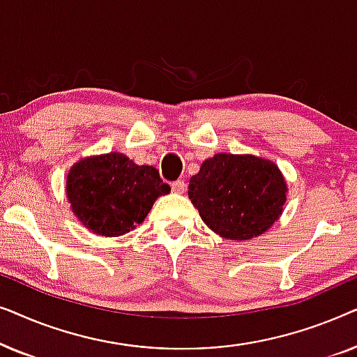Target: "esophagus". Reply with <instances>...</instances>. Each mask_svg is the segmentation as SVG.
<instances>
[{"label":"esophagus","instance_id":"34e87169","mask_svg":"<svg viewBox=\"0 0 357 357\" xmlns=\"http://www.w3.org/2000/svg\"><path fill=\"white\" fill-rule=\"evenodd\" d=\"M172 190L175 193H185V190H187V183H185L183 180H177V182L172 183Z\"/></svg>","mask_w":357,"mask_h":357}]
</instances>
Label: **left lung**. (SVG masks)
Masks as SVG:
<instances>
[{"label": "left lung", "instance_id": "left-lung-1", "mask_svg": "<svg viewBox=\"0 0 357 357\" xmlns=\"http://www.w3.org/2000/svg\"><path fill=\"white\" fill-rule=\"evenodd\" d=\"M287 183L270 159L219 153L190 178L188 198L203 222L227 241H250L270 231L284 209Z\"/></svg>", "mask_w": 357, "mask_h": 357}]
</instances>
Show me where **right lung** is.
<instances>
[{"label": "right lung", "mask_w": 357, "mask_h": 357, "mask_svg": "<svg viewBox=\"0 0 357 357\" xmlns=\"http://www.w3.org/2000/svg\"><path fill=\"white\" fill-rule=\"evenodd\" d=\"M71 211L91 232L119 237L144 221L155 199L170 192L153 165H138L121 153L87 155L66 177Z\"/></svg>", "instance_id": "add662e5"}]
</instances>
